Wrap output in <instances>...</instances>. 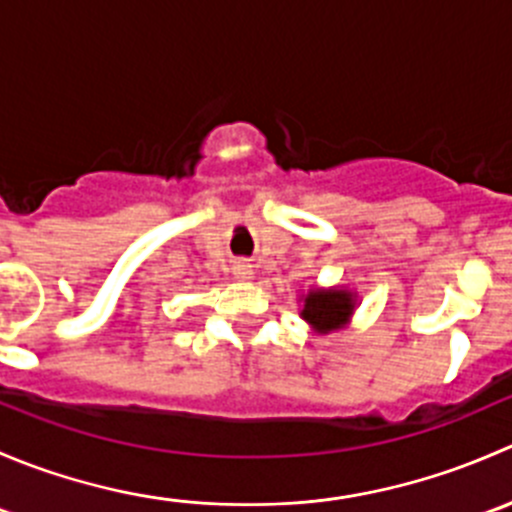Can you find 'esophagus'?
Masks as SVG:
<instances>
[{
  "label": "esophagus",
  "instance_id": "obj_1",
  "mask_svg": "<svg viewBox=\"0 0 512 512\" xmlns=\"http://www.w3.org/2000/svg\"><path fill=\"white\" fill-rule=\"evenodd\" d=\"M252 275V265L250 262H237L235 265V277H240V280H250Z\"/></svg>",
  "mask_w": 512,
  "mask_h": 512
}]
</instances>
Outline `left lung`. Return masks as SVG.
Instances as JSON below:
<instances>
[{
	"label": "left lung",
	"mask_w": 512,
	"mask_h": 512,
	"mask_svg": "<svg viewBox=\"0 0 512 512\" xmlns=\"http://www.w3.org/2000/svg\"><path fill=\"white\" fill-rule=\"evenodd\" d=\"M352 314V294L347 292H309L304 299L302 317L309 324H314L322 332L337 329L339 324L347 322Z\"/></svg>",
	"instance_id": "obj_1"
}]
</instances>
